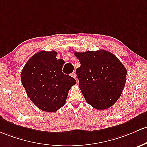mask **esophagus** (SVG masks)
Listing matches in <instances>:
<instances>
[{
	"label": "esophagus",
	"mask_w": 147,
	"mask_h": 147,
	"mask_svg": "<svg viewBox=\"0 0 147 147\" xmlns=\"http://www.w3.org/2000/svg\"><path fill=\"white\" fill-rule=\"evenodd\" d=\"M71 76L73 77L74 78H75V79L77 78V77H76V73H75V72H72V75H71Z\"/></svg>",
	"instance_id": "34e87169"
}]
</instances>
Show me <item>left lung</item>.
I'll use <instances>...</instances> for the list:
<instances>
[{"instance_id": "obj_1", "label": "left lung", "mask_w": 147, "mask_h": 147, "mask_svg": "<svg viewBox=\"0 0 147 147\" xmlns=\"http://www.w3.org/2000/svg\"><path fill=\"white\" fill-rule=\"evenodd\" d=\"M79 85L88 104L97 109L112 107L125 86L127 70L115 55L105 51L75 52Z\"/></svg>"}]
</instances>
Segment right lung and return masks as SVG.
Instances as JSON below:
<instances>
[{"label":"right lung","mask_w":147,"mask_h":147,"mask_svg":"<svg viewBox=\"0 0 147 147\" xmlns=\"http://www.w3.org/2000/svg\"><path fill=\"white\" fill-rule=\"evenodd\" d=\"M55 51H41L24 65L21 80L28 98L41 110L57 111L65 105L69 90L76 80L62 72L64 61Z\"/></svg>","instance_id":"obj_1"}]
</instances>
